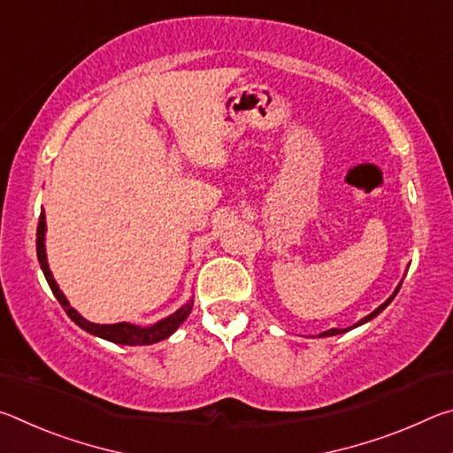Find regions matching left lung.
<instances>
[{"instance_id":"obj_1","label":"left lung","mask_w":453,"mask_h":453,"mask_svg":"<svg viewBox=\"0 0 453 453\" xmlns=\"http://www.w3.org/2000/svg\"><path fill=\"white\" fill-rule=\"evenodd\" d=\"M400 288H402V283H400V286H397V288H395V291H394V296H389V297H388V300H386V302H383V303L380 305V308H378V310H373V311L370 313V316H365L364 319H359L356 326H351V327H346V329H337V327H334V329H327V332H324V334H319V337H327V335H337V334L349 332V329H354V327H357V326H362V324H365V321H370V319H373L375 316H378V313H381L383 310H386V308H388V305H389V302H392V300H394V297H395V294H397V291H400Z\"/></svg>"}]
</instances>
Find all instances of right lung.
<instances>
[{
	"mask_svg": "<svg viewBox=\"0 0 453 453\" xmlns=\"http://www.w3.org/2000/svg\"><path fill=\"white\" fill-rule=\"evenodd\" d=\"M35 250H37V259H40V265H42L45 280H48L53 296L58 297L59 305L65 310L67 316H70L72 321H75V324H78L81 329H86L88 334L104 337V340H107V342L121 343V346H151V343H157V342L165 340V337H170L175 329H178L183 321H186L191 308H194V300L189 297V302L186 305H181L178 311L164 319H159L157 324H153L150 327L127 324V321H119V324H105V326L94 324V321H88L86 318H81L80 313L72 308L70 302L65 300L64 291L59 289V286L56 283V280H53V275L50 272L48 256H45V211H42L40 224H37Z\"/></svg>",
	"mask_w": 453,
	"mask_h": 453,
	"instance_id": "1",
	"label": "right lung"
}]
</instances>
